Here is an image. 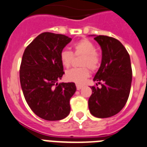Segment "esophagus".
Masks as SVG:
<instances>
[{"mask_svg":"<svg viewBox=\"0 0 147 147\" xmlns=\"http://www.w3.org/2000/svg\"><path fill=\"white\" fill-rule=\"evenodd\" d=\"M82 87H83V86L79 85V84H77V85H76V88H77L78 90H81V89H82Z\"/></svg>","mask_w":147,"mask_h":147,"instance_id":"34e87169","label":"esophagus"}]
</instances>
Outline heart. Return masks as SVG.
<instances>
[{
    "label": "heart",
    "mask_w": 147,
    "mask_h": 147,
    "mask_svg": "<svg viewBox=\"0 0 147 147\" xmlns=\"http://www.w3.org/2000/svg\"><path fill=\"white\" fill-rule=\"evenodd\" d=\"M74 52L63 49L59 53V59L65 68L71 65L75 56L82 55L80 65L82 67L71 69L66 71L65 78L69 82L78 84H83L90 76L89 68L91 71H96L100 65V57L95 50V46L90 40L82 39L73 45Z\"/></svg>",
    "instance_id": "heart-1"
}]
</instances>
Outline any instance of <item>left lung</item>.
I'll return each instance as SVG.
<instances>
[{
	"label": "left lung",
	"mask_w": 147,
	"mask_h": 147,
	"mask_svg": "<svg viewBox=\"0 0 147 147\" xmlns=\"http://www.w3.org/2000/svg\"><path fill=\"white\" fill-rule=\"evenodd\" d=\"M94 39L102 49V62L94 81L101 87L90 88L88 107L94 116L104 119L116 115L126 104L131 86V64L129 53L119 40L106 35Z\"/></svg>",
	"instance_id": "8db88e82"
}]
</instances>
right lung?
Here are the masks:
<instances>
[{"mask_svg": "<svg viewBox=\"0 0 147 147\" xmlns=\"http://www.w3.org/2000/svg\"><path fill=\"white\" fill-rule=\"evenodd\" d=\"M71 40L64 34L44 32L22 55L20 79L23 95L33 113L47 121L61 120L70 113L76 84L57 82L65 73L59 53Z\"/></svg>", "mask_w": 147, "mask_h": 147, "instance_id": "add662e5", "label": "right lung"}]
</instances>
